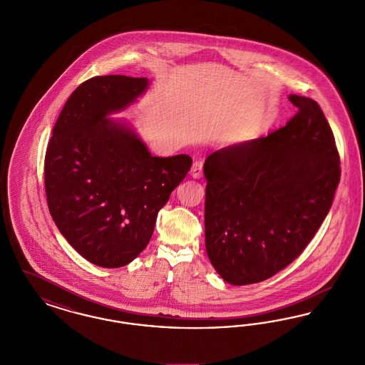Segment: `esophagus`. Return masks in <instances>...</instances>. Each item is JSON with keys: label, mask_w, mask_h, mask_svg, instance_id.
<instances>
[{"label": "esophagus", "mask_w": 365, "mask_h": 365, "mask_svg": "<svg viewBox=\"0 0 365 365\" xmlns=\"http://www.w3.org/2000/svg\"><path fill=\"white\" fill-rule=\"evenodd\" d=\"M202 173H204V163H202L201 160L194 161V164H192V167H191V176L195 178V179H198V178L202 176Z\"/></svg>", "instance_id": "1"}]
</instances>
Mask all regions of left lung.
Instances as JSON below:
<instances>
[{
  "label": "left lung",
  "mask_w": 365,
  "mask_h": 365,
  "mask_svg": "<svg viewBox=\"0 0 365 365\" xmlns=\"http://www.w3.org/2000/svg\"><path fill=\"white\" fill-rule=\"evenodd\" d=\"M298 108L284 127L213 152L204 164L205 246L235 286L274 277L304 252L331 208L341 160L322 108Z\"/></svg>",
  "instance_id": "1"
}]
</instances>
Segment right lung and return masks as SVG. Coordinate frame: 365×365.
<instances>
[{"instance_id": "1", "label": "right lung", "mask_w": 365, "mask_h": 365, "mask_svg": "<svg viewBox=\"0 0 365 365\" xmlns=\"http://www.w3.org/2000/svg\"><path fill=\"white\" fill-rule=\"evenodd\" d=\"M146 78L87 79L64 105L45 156V190L60 232L86 260L119 268L150 241L157 213L190 171L187 155L152 156L106 116L134 103Z\"/></svg>"}]
</instances>
